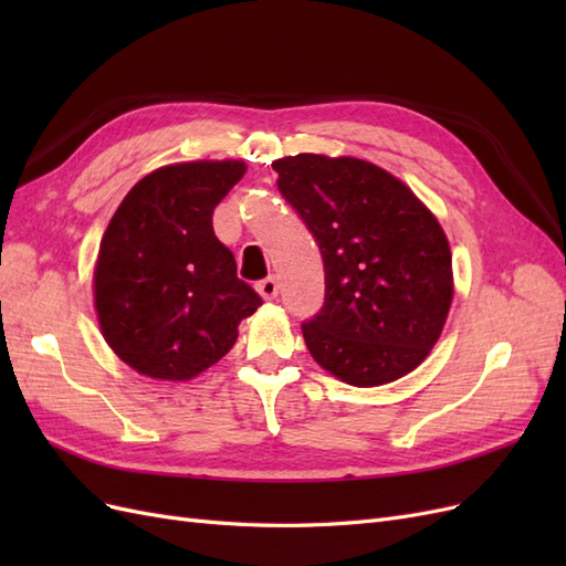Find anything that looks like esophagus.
<instances>
[{"label": "esophagus", "instance_id": "34e87169", "mask_svg": "<svg viewBox=\"0 0 566 566\" xmlns=\"http://www.w3.org/2000/svg\"><path fill=\"white\" fill-rule=\"evenodd\" d=\"M256 293L262 295V300H273V297L279 295V281L273 279V276L260 281V283H256Z\"/></svg>", "mask_w": 566, "mask_h": 566}]
</instances>
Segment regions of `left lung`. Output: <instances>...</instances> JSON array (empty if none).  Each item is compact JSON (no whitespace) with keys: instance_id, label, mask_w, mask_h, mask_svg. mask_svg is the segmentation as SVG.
Instances as JSON below:
<instances>
[{"instance_id":"1","label":"left lung","mask_w":566,"mask_h":566,"mask_svg":"<svg viewBox=\"0 0 566 566\" xmlns=\"http://www.w3.org/2000/svg\"><path fill=\"white\" fill-rule=\"evenodd\" d=\"M273 169L325 266V302L302 323L316 364L354 387L403 378L437 345L453 300L437 217L366 160L300 153Z\"/></svg>"}]
</instances>
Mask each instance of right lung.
Masks as SVG:
<instances>
[{"mask_svg":"<svg viewBox=\"0 0 566 566\" xmlns=\"http://www.w3.org/2000/svg\"><path fill=\"white\" fill-rule=\"evenodd\" d=\"M241 160L167 165L136 181L98 248L94 304L111 349L156 380H191L229 354L262 297L235 276L212 212Z\"/></svg>","mask_w":566,"mask_h":566,"instance_id":"obj_1","label":"right lung"}]
</instances>
